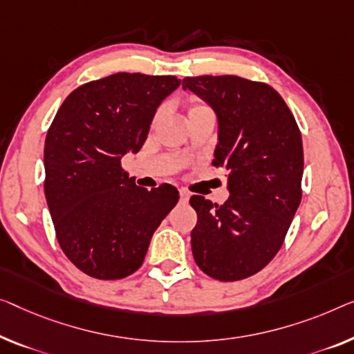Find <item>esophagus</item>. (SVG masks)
I'll return each mask as SVG.
<instances>
[{
    "label": "esophagus",
    "instance_id": "esophagus-1",
    "mask_svg": "<svg viewBox=\"0 0 354 354\" xmlns=\"http://www.w3.org/2000/svg\"><path fill=\"white\" fill-rule=\"evenodd\" d=\"M179 198H181V202L187 203L189 202V192L186 189H179Z\"/></svg>",
    "mask_w": 354,
    "mask_h": 354
}]
</instances>
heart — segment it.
I'll return each mask as SVG.
<instances>
[{
  "label": "heart",
  "instance_id": "b5f03b06",
  "mask_svg": "<svg viewBox=\"0 0 354 354\" xmlns=\"http://www.w3.org/2000/svg\"><path fill=\"white\" fill-rule=\"evenodd\" d=\"M197 108H203V106H202V104H195V106H192V108L189 109V111H192V109H197Z\"/></svg>",
  "mask_w": 354,
  "mask_h": 354
}]
</instances>
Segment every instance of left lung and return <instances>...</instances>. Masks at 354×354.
Instances as JSON below:
<instances>
[{"instance_id": "left-lung-1", "label": "left lung", "mask_w": 354, "mask_h": 354, "mask_svg": "<svg viewBox=\"0 0 354 354\" xmlns=\"http://www.w3.org/2000/svg\"><path fill=\"white\" fill-rule=\"evenodd\" d=\"M218 118L214 167L229 171L224 205L192 195V254L208 277L239 281L275 257L302 198V136L275 88L239 76L184 77Z\"/></svg>"}]
</instances>
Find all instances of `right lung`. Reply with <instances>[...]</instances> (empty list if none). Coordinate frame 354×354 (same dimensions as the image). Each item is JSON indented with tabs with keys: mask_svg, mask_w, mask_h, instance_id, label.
Instances as JSON below:
<instances>
[{
	"mask_svg": "<svg viewBox=\"0 0 354 354\" xmlns=\"http://www.w3.org/2000/svg\"><path fill=\"white\" fill-rule=\"evenodd\" d=\"M175 76L115 73L77 87L57 111L44 145V194L57 240L79 270L120 279L138 270L176 187H138L120 167L145 145Z\"/></svg>",
	"mask_w": 354,
	"mask_h": 354,
	"instance_id": "add662e5",
	"label": "right lung"
}]
</instances>
